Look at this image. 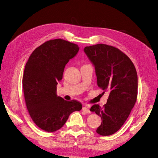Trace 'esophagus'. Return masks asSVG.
Segmentation results:
<instances>
[{
    "label": "esophagus",
    "instance_id": "obj_1",
    "mask_svg": "<svg viewBox=\"0 0 158 158\" xmlns=\"http://www.w3.org/2000/svg\"><path fill=\"white\" fill-rule=\"evenodd\" d=\"M89 107H90L89 105L85 104V105H84V107L82 108V110H83V111H84L85 113H90V111H89Z\"/></svg>",
    "mask_w": 158,
    "mask_h": 158
}]
</instances>
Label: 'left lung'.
<instances>
[{"mask_svg": "<svg viewBox=\"0 0 158 158\" xmlns=\"http://www.w3.org/2000/svg\"><path fill=\"white\" fill-rule=\"evenodd\" d=\"M95 66L98 85L109 92L103 107L95 104L90 108L102 118L96 132L109 136L125 123L136 102L137 73L132 60L117 47L106 44L85 47L84 49Z\"/></svg>", "mask_w": 158, "mask_h": 158, "instance_id": "obj_1", "label": "left lung"}]
</instances>
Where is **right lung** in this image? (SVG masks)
<instances>
[{"label": "right lung", "mask_w": 158, "mask_h": 158, "mask_svg": "<svg viewBox=\"0 0 158 158\" xmlns=\"http://www.w3.org/2000/svg\"><path fill=\"white\" fill-rule=\"evenodd\" d=\"M78 50L73 43L51 40L37 47L26 63L22 78L26 105L33 121L46 132L59 130L72 113L82 108L77 100L66 101L56 94L65 65Z\"/></svg>", "instance_id": "add662e5"}]
</instances>
